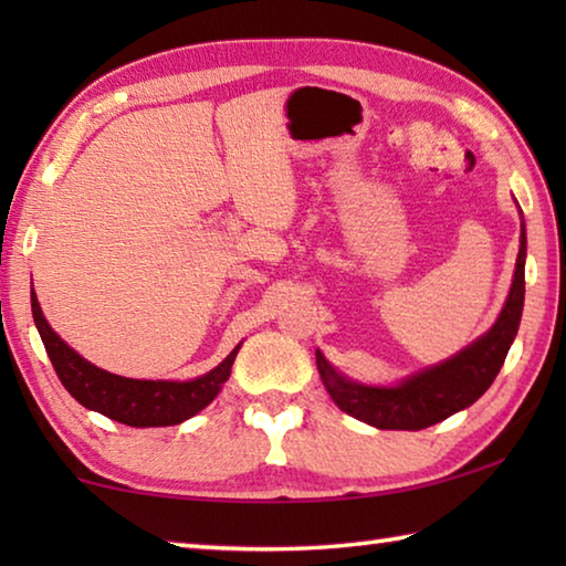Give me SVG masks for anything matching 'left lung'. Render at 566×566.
I'll list each match as a JSON object with an SVG mask.
<instances>
[{"label":"left lung","mask_w":566,"mask_h":566,"mask_svg":"<svg viewBox=\"0 0 566 566\" xmlns=\"http://www.w3.org/2000/svg\"><path fill=\"white\" fill-rule=\"evenodd\" d=\"M524 260L526 234L522 222L512 290L492 329L469 344L467 349L454 354L452 359L401 379L395 387H369L342 377L317 349L319 377L334 405L377 429H407V432L432 427L437 421L474 405L500 375L506 352H510L516 329H520L524 310Z\"/></svg>","instance_id":"obj_1"}]
</instances>
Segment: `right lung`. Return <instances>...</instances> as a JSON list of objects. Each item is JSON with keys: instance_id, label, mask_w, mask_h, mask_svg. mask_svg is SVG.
<instances>
[{"instance_id": "1", "label": "right lung", "mask_w": 566, "mask_h": 566, "mask_svg": "<svg viewBox=\"0 0 566 566\" xmlns=\"http://www.w3.org/2000/svg\"><path fill=\"white\" fill-rule=\"evenodd\" d=\"M32 314L34 324L40 329L44 349L50 354V361L64 389L80 401L82 407L114 421H122L127 427H169L195 417L212 401L232 371L234 357L242 344L229 352V357L217 364L205 377L189 381H151V379H129L112 375L94 367L92 361L80 357L50 322L44 319L42 306L36 302L32 290Z\"/></svg>"}]
</instances>
